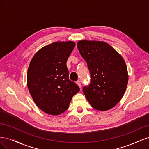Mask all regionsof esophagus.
<instances>
[{
	"label": "esophagus",
	"instance_id": "34e87169",
	"mask_svg": "<svg viewBox=\"0 0 149 149\" xmlns=\"http://www.w3.org/2000/svg\"><path fill=\"white\" fill-rule=\"evenodd\" d=\"M76 84H77L78 85V86H79V88H81V81H76Z\"/></svg>",
	"mask_w": 149,
	"mask_h": 149
}]
</instances>
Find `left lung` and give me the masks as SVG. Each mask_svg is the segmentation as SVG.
Wrapping results in <instances>:
<instances>
[{"instance_id": "1", "label": "left lung", "mask_w": 149, "mask_h": 149, "mask_svg": "<svg viewBox=\"0 0 149 149\" xmlns=\"http://www.w3.org/2000/svg\"><path fill=\"white\" fill-rule=\"evenodd\" d=\"M77 47L86 61L91 81L83 91L93 108L109 110L123 97L128 83L127 69L120 54L103 42L82 40Z\"/></svg>"}]
</instances>
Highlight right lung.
I'll list each match as a JSON object with an SVG mask.
<instances>
[{
    "mask_svg": "<svg viewBox=\"0 0 149 149\" xmlns=\"http://www.w3.org/2000/svg\"><path fill=\"white\" fill-rule=\"evenodd\" d=\"M75 47L73 42H55L43 47L31 59L27 86L37 106L51 115L63 113L72 97L79 91L69 79L66 61Z\"/></svg>",
    "mask_w": 149,
    "mask_h": 149,
    "instance_id": "1",
    "label": "right lung"
}]
</instances>
